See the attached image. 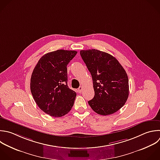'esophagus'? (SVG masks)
Masks as SVG:
<instances>
[{
	"mask_svg": "<svg viewBox=\"0 0 160 160\" xmlns=\"http://www.w3.org/2000/svg\"><path fill=\"white\" fill-rule=\"evenodd\" d=\"M82 86H80L78 89V92L79 93H81L82 92Z\"/></svg>",
	"mask_w": 160,
	"mask_h": 160,
	"instance_id": "1",
	"label": "esophagus"
}]
</instances>
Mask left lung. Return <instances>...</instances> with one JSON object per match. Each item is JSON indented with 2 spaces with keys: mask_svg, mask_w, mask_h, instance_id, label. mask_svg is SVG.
<instances>
[{
  "mask_svg": "<svg viewBox=\"0 0 160 160\" xmlns=\"http://www.w3.org/2000/svg\"><path fill=\"white\" fill-rule=\"evenodd\" d=\"M90 72L94 90L88 104L96 113L106 116L120 109L129 95L128 75L118 61L108 53L89 49L80 51Z\"/></svg>",
  "mask_w": 160,
  "mask_h": 160,
  "instance_id": "8db88e82",
  "label": "left lung"
}]
</instances>
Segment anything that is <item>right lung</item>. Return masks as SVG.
I'll return each instance as SVG.
<instances>
[{
  "label": "right lung",
  "mask_w": 160,
  "mask_h": 160,
  "mask_svg": "<svg viewBox=\"0 0 160 160\" xmlns=\"http://www.w3.org/2000/svg\"><path fill=\"white\" fill-rule=\"evenodd\" d=\"M77 53L63 49L49 52L39 60L33 70L32 95L39 108L51 116H63L74 105L76 92L68 86L67 66Z\"/></svg>",
  "instance_id": "right-lung-1"
}]
</instances>
